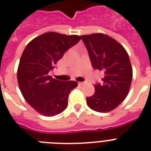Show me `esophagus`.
Returning a JSON list of instances; mask_svg holds the SVG:
<instances>
[{"label": "esophagus", "mask_w": 151, "mask_h": 151, "mask_svg": "<svg viewBox=\"0 0 151 151\" xmlns=\"http://www.w3.org/2000/svg\"><path fill=\"white\" fill-rule=\"evenodd\" d=\"M85 84V82H79V83H78V84H79V85H83V84Z\"/></svg>", "instance_id": "1"}]
</instances>
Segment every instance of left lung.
Returning <instances> with one entry per match:
<instances>
[{
  "instance_id": "1",
  "label": "left lung",
  "mask_w": 151,
  "mask_h": 151,
  "mask_svg": "<svg viewBox=\"0 0 151 151\" xmlns=\"http://www.w3.org/2000/svg\"><path fill=\"white\" fill-rule=\"evenodd\" d=\"M93 69L102 71L101 83L95 84V92L87 97V104L94 111L108 112L124 101L130 88L133 70L124 47L102 33L81 35Z\"/></svg>"
}]
</instances>
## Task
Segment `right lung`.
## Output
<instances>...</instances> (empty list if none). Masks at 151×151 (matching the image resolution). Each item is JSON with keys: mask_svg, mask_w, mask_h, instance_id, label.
I'll list each match as a JSON object with an SVG mask.
<instances>
[{"mask_svg": "<svg viewBox=\"0 0 151 151\" xmlns=\"http://www.w3.org/2000/svg\"><path fill=\"white\" fill-rule=\"evenodd\" d=\"M80 40L79 35L46 32L32 40L21 56L17 72L21 92L25 101L43 116L63 112L68 105L69 94L78 86L74 81H59L49 73Z\"/></svg>", "mask_w": 151, "mask_h": 151, "instance_id": "obj_1", "label": "right lung"}]
</instances>
